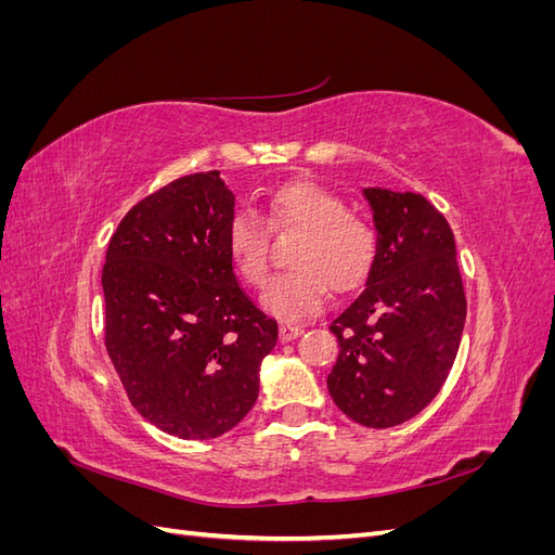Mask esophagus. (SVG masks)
<instances>
[{
	"label": "esophagus",
	"mask_w": 555,
	"mask_h": 555,
	"mask_svg": "<svg viewBox=\"0 0 555 555\" xmlns=\"http://www.w3.org/2000/svg\"><path fill=\"white\" fill-rule=\"evenodd\" d=\"M300 328L298 324H280V340L282 343H289V340H294L296 335H300Z\"/></svg>",
	"instance_id": "esophagus-1"
}]
</instances>
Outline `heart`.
Here are the masks:
<instances>
[{"label":"heart","instance_id":"b5f03b06","mask_svg":"<svg viewBox=\"0 0 555 555\" xmlns=\"http://www.w3.org/2000/svg\"><path fill=\"white\" fill-rule=\"evenodd\" d=\"M271 229H298L292 266L261 296V306L284 322H298L324 308L328 287L349 292L371 273L377 257V233L363 217L351 215L345 201L317 182H289L266 204ZM227 249L236 273L261 287L268 278V229L251 210L233 212L227 227Z\"/></svg>","mask_w":555,"mask_h":555}]
</instances>
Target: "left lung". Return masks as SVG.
<instances>
[{
    "mask_svg": "<svg viewBox=\"0 0 555 555\" xmlns=\"http://www.w3.org/2000/svg\"><path fill=\"white\" fill-rule=\"evenodd\" d=\"M377 231L365 289L333 317L328 393L349 418L391 428L438 396L459 354L465 294L444 215L414 192L363 188Z\"/></svg>",
    "mask_w": 555,
    "mask_h": 555,
    "instance_id": "left-lung-1",
    "label": "left lung"
}]
</instances>
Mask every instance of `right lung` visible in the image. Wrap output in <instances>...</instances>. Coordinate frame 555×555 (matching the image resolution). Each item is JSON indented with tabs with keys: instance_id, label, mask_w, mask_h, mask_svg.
<instances>
[{
	"instance_id": "1",
	"label": "right lung",
	"mask_w": 555,
	"mask_h": 555,
	"mask_svg": "<svg viewBox=\"0 0 555 555\" xmlns=\"http://www.w3.org/2000/svg\"><path fill=\"white\" fill-rule=\"evenodd\" d=\"M233 196L220 171L182 176L139 201L106 249V349L131 405L180 440L231 430L259 396L278 322L233 273Z\"/></svg>"
}]
</instances>
